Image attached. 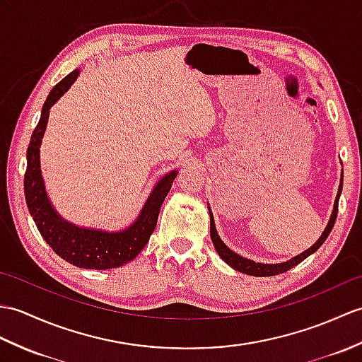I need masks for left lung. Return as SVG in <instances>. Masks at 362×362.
<instances>
[{
  "instance_id": "1",
  "label": "left lung",
  "mask_w": 362,
  "mask_h": 362,
  "mask_svg": "<svg viewBox=\"0 0 362 362\" xmlns=\"http://www.w3.org/2000/svg\"><path fill=\"white\" fill-rule=\"evenodd\" d=\"M341 191H342V182L339 185L338 196H336V200H334V206H333V213H332V217H330V222H329V225H327V228L324 230L322 236L316 240V243H315L313 247H310L308 250L304 251V253L298 255L296 257L287 260V262H282V264H259V262H255V260H250V259H245V257L236 255V253H234V251H231L221 240L219 234H217V231H216L213 214L209 213V217H211V221H209V222H211V226H209V233H211V240L214 243V248H216L217 253H219V256L225 260L226 264H228L230 267H233L234 270L240 272V273H245V274H250V276H257V277H265V276H276V274H281V273L288 272L290 268L296 267L298 264L302 262V260L307 259L312 253H315V251L325 242V239L329 238V234H330L333 225H334V221H336V216H338V204H339Z\"/></svg>"
}]
</instances>
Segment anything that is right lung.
I'll list each match as a JSON object with an SVG mask.
<instances>
[{
	"mask_svg": "<svg viewBox=\"0 0 362 362\" xmlns=\"http://www.w3.org/2000/svg\"><path fill=\"white\" fill-rule=\"evenodd\" d=\"M80 71L75 69L69 75L57 83L49 92L41 111L40 122L33 129L28 148V166L24 174V196L29 213L35 222L43 239L49 243L55 253L72 265L90 270H109V268L122 267L131 262L143 247L146 245L151 234L156 230L158 213L168 192L171 189L173 180L177 171L166 174L156 185L145 206H143L137 221L128 230L120 233H106L97 230L80 228L62 219L47 199L43 177L40 170V146L45 136L49 109L71 88L77 80Z\"/></svg>",
	"mask_w": 362,
	"mask_h": 362,
	"instance_id": "1",
	"label": "right lung"
}]
</instances>
